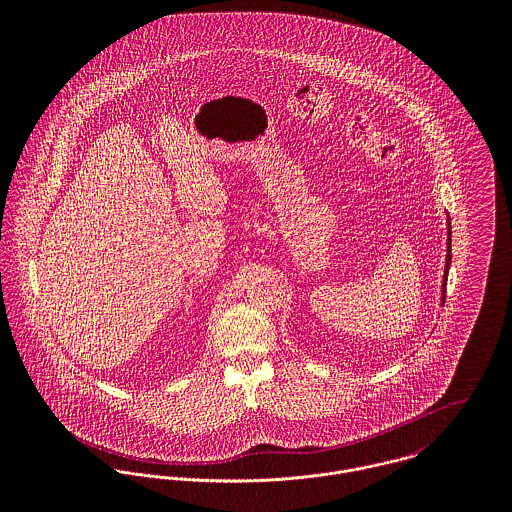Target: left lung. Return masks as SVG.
Returning <instances> with one entry per match:
<instances>
[{
  "mask_svg": "<svg viewBox=\"0 0 512 512\" xmlns=\"http://www.w3.org/2000/svg\"><path fill=\"white\" fill-rule=\"evenodd\" d=\"M449 264H451V222L447 217V254H445V272H443V286H441V305L445 301V286H447V274H449Z\"/></svg>",
  "mask_w": 512,
  "mask_h": 512,
  "instance_id": "obj_1",
  "label": "left lung"
}]
</instances>
